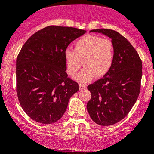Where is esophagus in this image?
<instances>
[{
    "mask_svg": "<svg viewBox=\"0 0 154 154\" xmlns=\"http://www.w3.org/2000/svg\"><path fill=\"white\" fill-rule=\"evenodd\" d=\"M79 88H80V90H83V89L86 88V85H84V84L80 83V85H79Z\"/></svg>",
    "mask_w": 154,
    "mask_h": 154,
    "instance_id": "1",
    "label": "esophagus"
}]
</instances>
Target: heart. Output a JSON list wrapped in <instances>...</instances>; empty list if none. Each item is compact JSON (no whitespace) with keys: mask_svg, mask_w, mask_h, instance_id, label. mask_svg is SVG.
<instances>
[{"mask_svg":"<svg viewBox=\"0 0 154 154\" xmlns=\"http://www.w3.org/2000/svg\"><path fill=\"white\" fill-rule=\"evenodd\" d=\"M67 72L74 75L82 66L85 68L74 79L85 83L94 77L105 76L112 67L115 59V46L110 39L94 35H87L74 44V50L68 47L64 50Z\"/></svg>","mask_w":154,"mask_h":154,"instance_id":"heart-1","label":"heart"}]
</instances>
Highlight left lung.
<instances>
[{"label":"left lung","instance_id":"1","mask_svg":"<svg viewBox=\"0 0 154 154\" xmlns=\"http://www.w3.org/2000/svg\"><path fill=\"white\" fill-rule=\"evenodd\" d=\"M111 38L115 59L103 78L88 86L91 99L87 109L91 119L100 126H110L124 118L137 99L142 79V61L130 42L117 31L96 29Z\"/></svg>","mask_w":154,"mask_h":154}]
</instances>
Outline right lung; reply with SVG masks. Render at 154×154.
Wrapping results in <instances>:
<instances>
[{
  "instance_id": "right-lung-1",
  "label": "right lung",
  "mask_w": 154,
  "mask_h": 154,
  "mask_svg": "<svg viewBox=\"0 0 154 154\" xmlns=\"http://www.w3.org/2000/svg\"><path fill=\"white\" fill-rule=\"evenodd\" d=\"M86 30L50 25L35 33L22 47L16 63L17 94L23 110L33 121L51 124L66 110L79 91L69 78L64 50Z\"/></svg>"
}]
</instances>
